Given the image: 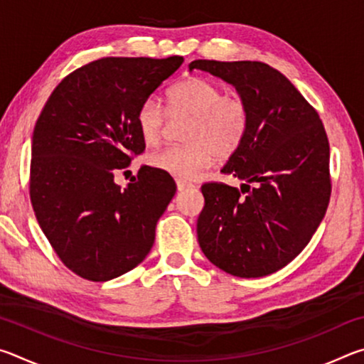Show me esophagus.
<instances>
[{
	"mask_svg": "<svg viewBox=\"0 0 364 364\" xmlns=\"http://www.w3.org/2000/svg\"><path fill=\"white\" fill-rule=\"evenodd\" d=\"M176 188H178V191H184V189L194 188V184L188 183V181H183V180H176Z\"/></svg>",
	"mask_w": 364,
	"mask_h": 364,
	"instance_id": "obj_1",
	"label": "esophagus"
}]
</instances>
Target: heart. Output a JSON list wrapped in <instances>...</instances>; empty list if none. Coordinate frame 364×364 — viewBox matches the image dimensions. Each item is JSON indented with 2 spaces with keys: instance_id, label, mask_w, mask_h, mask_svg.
Segmentation results:
<instances>
[{
  "instance_id": "obj_1",
  "label": "heart",
  "mask_w": 364,
  "mask_h": 364,
  "mask_svg": "<svg viewBox=\"0 0 364 364\" xmlns=\"http://www.w3.org/2000/svg\"><path fill=\"white\" fill-rule=\"evenodd\" d=\"M170 114L189 119L186 144L152 152V168L175 178L193 180L210 167L215 156L228 159L242 146L249 132V107L241 97L225 95L220 85L202 77H188L168 91ZM167 115L157 97H147L136 114V125L146 144L162 139Z\"/></svg>"
}]
</instances>
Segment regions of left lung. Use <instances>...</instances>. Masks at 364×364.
Wrapping results in <instances>:
<instances>
[{
  "mask_svg": "<svg viewBox=\"0 0 364 364\" xmlns=\"http://www.w3.org/2000/svg\"><path fill=\"white\" fill-rule=\"evenodd\" d=\"M194 69L232 85L250 114L247 136L221 168L242 180L241 189L202 186L199 245L232 276H268L305 249L324 218L331 197L328 134L316 110L268 64L197 59L189 64Z\"/></svg>",
  "mask_w": 364,
  "mask_h": 364,
  "instance_id": "obj_1",
  "label": "left lung"
}]
</instances>
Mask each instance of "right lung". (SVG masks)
Instances as JSON below:
<instances>
[{"mask_svg": "<svg viewBox=\"0 0 364 364\" xmlns=\"http://www.w3.org/2000/svg\"><path fill=\"white\" fill-rule=\"evenodd\" d=\"M181 64V56L93 60L56 86L36 120L30 200L54 252L80 278H119L151 252L173 178L143 165L122 189L114 175L146 147L139 106Z\"/></svg>", "mask_w": 364, "mask_h": 364, "instance_id": "obj_1", "label": "right lung"}]
</instances>
